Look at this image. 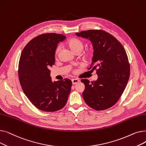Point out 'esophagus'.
Listing matches in <instances>:
<instances>
[{"instance_id": "obj_1", "label": "esophagus", "mask_w": 146, "mask_h": 146, "mask_svg": "<svg viewBox=\"0 0 146 146\" xmlns=\"http://www.w3.org/2000/svg\"><path fill=\"white\" fill-rule=\"evenodd\" d=\"M72 81L73 85H75V84L78 83H79V82H80V80H79V79H73L72 80Z\"/></svg>"}]
</instances>
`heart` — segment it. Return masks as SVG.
Masks as SVG:
<instances>
[{"label":"heart","mask_w":146,"mask_h":146,"mask_svg":"<svg viewBox=\"0 0 146 146\" xmlns=\"http://www.w3.org/2000/svg\"><path fill=\"white\" fill-rule=\"evenodd\" d=\"M66 45L68 48H70L73 52L75 53H80L84 47V42L82 40L78 39V38H72L68 39L66 41ZM61 48L60 46H57L55 50V57L57 58L58 56V54L60 51ZM94 52L92 50H87L85 52H84V56L85 58H90L93 55Z\"/></svg>","instance_id":"obj_1"}]
</instances>
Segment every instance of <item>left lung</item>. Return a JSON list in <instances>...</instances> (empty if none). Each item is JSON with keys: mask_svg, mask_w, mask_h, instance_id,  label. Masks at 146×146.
Masks as SVG:
<instances>
[{"mask_svg": "<svg viewBox=\"0 0 146 146\" xmlns=\"http://www.w3.org/2000/svg\"><path fill=\"white\" fill-rule=\"evenodd\" d=\"M92 43L94 56L89 72L96 71L98 79H82L85 86L83 98L86 104L97 111L111 108L118 101L128 83L130 67L122 45L103 30H88L76 33Z\"/></svg>", "mask_w": 146, "mask_h": 146, "instance_id": "obj_1", "label": "left lung"}]
</instances>
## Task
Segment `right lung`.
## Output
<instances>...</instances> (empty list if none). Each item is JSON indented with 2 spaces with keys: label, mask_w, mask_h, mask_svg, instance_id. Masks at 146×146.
Segmentation results:
<instances>
[{
  "label": "right lung",
  "mask_w": 146,
  "mask_h": 146,
  "mask_svg": "<svg viewBox=\"0 0 146 146\" xmlns=\"http://www.w3.org/2000/svg\"><path fill=\"white\" fill-rule=\"evenodd\" d=\"M62 34H43L31 40L23 49L18 66L22 89L38 110L54 112L66 105L72 82L68 79L52 82L49 68L55 63V50Z\"/></svg>",
  "instance_id": "add662e5"
}]
</instances>
